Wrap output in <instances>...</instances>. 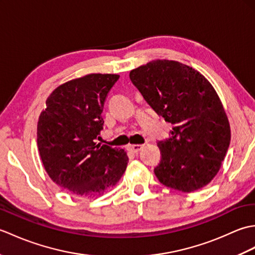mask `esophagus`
Instances as JSON below:
<instances>
[{
  "label": "esophagus",
  "instance_id": "esophagus-1",
  "mask_svg": "<svg viewBox=\"0 0 255 255\" xmlns=\"http://www.w3.org/2000/svg\"><path fill=\"white\" fill-rule=\"evenodd\" d=\"M142 148H143L142 144H128V147H127V149L130 151V152H133V153L139 152V151Z\"/></svg>",
  "mask_w": 255,
  "mask_h": 255
}]
</instances>
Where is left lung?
Returning <instances> with one entry per match:
<instances>
[{
  "label": "left lung",
  "instance_id": "1",
  "mask_svg": "<svg viewBox=\"0 0 255 255\" xmlns=\"http://www.w3.org/2000/svg\"><path fill=\"white\" fill-rule=\"evenodd\" d=\"M143 99L173 125L160 140L154 174L163 185L191 193L217 175L230 144V125L213 85L178 61L153 60L129 73Z\"/></svg>",
  "mask_w": 255,
  "mask_h": 255
}]
</instances>
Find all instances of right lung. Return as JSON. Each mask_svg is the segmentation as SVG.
Segmentation results:
<instances>
[{"mask_svg": "<svg viewBox=\"0 0 255 255\" xmlns=\"http://www.w3.org/2000/svg\"><path fill=\"white\" fill-rule=\"evenodd\" d=\"M118 74L91 73L59 85L46 101L37 125L42 164L57 185L94 196L116 185L126 171L124 149L96 143L102 113Z\"/></svg>", "mask_w": 255, "mask_h": 255, "instance_id": "right-lung-1", "label": "right lung"}]
</instances>
